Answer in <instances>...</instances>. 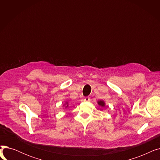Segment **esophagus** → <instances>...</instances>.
Here are the masks:
<instances>
[{"label": "esophagus", "instance_id": "34e87169", "mask_svg": "<svg viewBox=\"0 0 160 160\" xmlns=\"http://www.w3.org/2000/svg\"><path fill=\"white\" fill-rule=\"evenodd\" d=\"M83 101H84V102H89V101H90V98L88 97H84V98H83Z\"/></svg>", "mask_w": 160, "mask_h": 160}]
</instances>
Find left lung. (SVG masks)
<instances>
[{"instance_id": "1", "label": "left lung", "mask_w": 160, "mask_h": 160, "mask_svg": "<svg viewBox=\"0 0 160 160\" xmlns=\"http://www.w3.org/2000/svg\"><path fill=\"white\" fill-rule=\"evenodd\" d=\"M97 104H98V106L101 108V109L100 108V110H102V108H104L105 107V106H106V103H105V102L104 101V100H98L97 101Z\"/></svg>"}]
</instances>
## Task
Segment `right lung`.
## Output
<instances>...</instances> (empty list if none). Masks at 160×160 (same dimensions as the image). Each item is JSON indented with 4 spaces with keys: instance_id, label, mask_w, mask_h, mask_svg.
I'll use <instances>...</instances> for the list:
<instances>
[{
    "instance_id": "right-lung-1",
    "label": "right lung",
    "mask_w": 160,
    "mask_h": 160,
    "mask_svg": "<svg viewBox=\"0 0 160 160\" xmlns=\"http://www.w3.org/2000/svg\"><path fill=\"white\" fill-rule=\"evenodd\" d=\"M63 106H65V108H67L69 107V102L68 101H66L65 103H64V104L63 105Z\"/></svg>"
}]
</instances>
